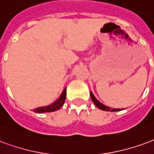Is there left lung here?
I'll use <instances>...</instances> for the list:
<instances>
[{
  "label": "left lung",
  "mask_w": 154,
  "mask_h": 154,
  "mask_svg": "<svg viewBox=\"0 0 154 154\" xmlns=\"http://www.w3.org/2000/svg\"><path fill=\"white\" fill-rule=\"evenodd\" d=\"M90 96H91V99H92V101L94 102V103L96 105V106L99 108V109L103 110V111H106V112H118V111H120L121 109H112V108H110L109 106H105V105H103V103H101L100 102H98V101L96 99V97H94V95L93 94V93L91 92L90 93Z\"/></svg>",
  "instance_id": "obj_1"
}]
</instances>
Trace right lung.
Instances as JSON below:
<instances>
[{
  "label": "right lung",
  "mask_w": 154,
  "mask_h": 154,
  "mask_svg": "<svg viewBox=\"0 0 154 154\" xmlns=\"http://www.w3.org/2000/svg\"><path fill=\"white\" fill-rule=\"evenodd\" d=\"M66 88H65L62 92V94H60V97L57 99L55 103H51V105L47 106H41V107H38L33 111L37 113H43V112H54V111H57L59 110L63 106L65 100H66Z\"/></svg>",
  "instance_id": "right-lung-1"
}]
</instances>
